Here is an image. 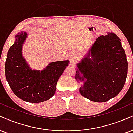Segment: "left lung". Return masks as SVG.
I'll return each instance as SVG.
<instances>
[{
  "label": "left lung",
  "instance_id": "1",
  "mask_svg": "<svg viewBox=\"0 0 133 133\" xmlns=\"http://www.w3.org/2000/svg\"><path fill=\"white\" fill-rule=\"evenodd\" d=\"M120 41L113 33L101 35L86 57L77 64L75 78L78 82L83 81L79 91L86 98L105 102L122 90L127 76L128 62Z\"/></svg>",
  "mask_w": 133,
  "mask_h": 133
}]
</instances>
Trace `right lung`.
Instances as JSON below:
<instances>
[{
    "label": "right lung",
    "instance_id": "right-lung-1",
    "mask_svg": "<svg viewBox=\"0 0 133 133\" xmlns=\"http://www.w3.org/2000/svg\"><path fill=\"white\" fill-rule=\"evenodd\" d=\"M27 35L22 31L15 36V42L7 52L5 72L16 96L23 101L39 103L54 95L57 81L69 61L52 62L42 71L31 69L22 56V46Z\"/></svg>",
    "mask_w": 133,
    "mask_h": 133
}]
</instances>
